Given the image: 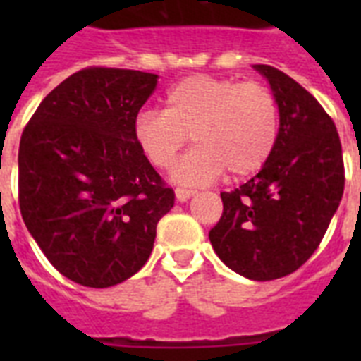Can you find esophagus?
I'll return each mask as SVG.
<instances>
[{
	"mask_svg": "<svg viewBox=\"0 0 361 361\" xmlns=\"http://www.w3.org/2000/svg\"><path fill=\"white\" fill-rule=\"evenodd\" d=\"M197 191H192V189H183V187H178L176 189V198L180 200V202H185V200H189V198L192 197Z\"/></svg>",
	"mask_w": 361,
	"mask_h": 361,
	"instance_id": "34e87169",
	"label": "esophagus"
}]
</instances>
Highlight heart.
<instances>
[{"label":"heart","instance_id":"b5f03b06","mask_svg":"<svg viewBox=\"0 0 361 361\" xmlns=\"http://www.w3.org/2000/svg\"><path fill=\"white\" fill-rule=\"evenodd\" d=\"M197 146L172 166L181 185H206L226 169L249 176L268 163L279 138V104L262 82L187 76L166 92L164 110L133 120L136 147L155 169H166L187 138Z\"/></svg>","mask_w":361,"mask_h":361}]
</instances>
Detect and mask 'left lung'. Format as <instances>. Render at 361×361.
I'll return each instance as SVG.
<instances>
[{
	"label": "left lung",
	"instance_id": "1",
	"mask_svg": "<svg viewBox=\"0 0 361 361\" xmlns=\"http://www.w3.org/2000/svg\"><path fill=\"white\" fill-rule=\"evenodd\" d=\"M279 104V138L255 178L221 192L223 215L209 231L217 257L252 281L296 271L317 251L345 189L336 123L283 71L255 65Z\"/></svg>",
	"mask_w": 361,
	"mask_h": 361
}]
</instances>
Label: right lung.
<instances>
[{
    "mask_svg": "<svg viewBox=\"0 0 361 361\" xmlns=\"http://www.w3.org/2000/svg\"><path fill=\"white\" fill-rule=\"evenodd\" d=\"M157 75L87 67L54 87L25 125L18 202L54 268L92 288L123 283L152 255L174 191L133 138Z\"/></svg>",
    "mask_w": 361,
    "mask_h": 361,
    "instance_id": "obj_1",
    "label": "right lung"
}]
</instances>
